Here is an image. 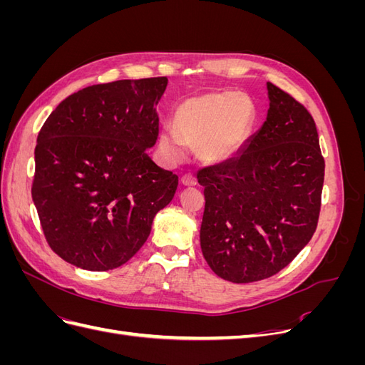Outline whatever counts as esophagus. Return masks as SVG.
Returning a JSON list of instances; mask_svg holds the SVG:
<instances>
[{
  "instance_id": "1",
  "label": "esophagus",
  "mask_w": 365,
  "mask_h": 365,
  "mask_svg": "<svg viewBox=\"0 0 365 365\" xmlns=\"http://www.w3.org/2000/svg\"><path fill=\"white\" fill-rule=\"evenodd\" d=\"M181 182L185 187H193V185H196V178H195L192 173H185V175H182Z\"/></svg>"
}]
</instances>
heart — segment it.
<instances>
[{
    "mask_svg": "<svg viewBox=\"0 0 365 365\" xmlns=\"http://www.w3.org/2000/svg\"><path fill=\"white\" fill-rule=\"evenodd\" d=\"M251 120V103L240 93L192 97L176 108L175 128L161 130L158 146L170 163L184 160L187 146H197V153L207 163H222L244 145Z\"/></svg>",
    "mask_w": 365,
    "mask_h": 365,
    "instance_id": "obj_1",
    "label": "heart"
}]
</instances>
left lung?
Wrapping results in <instances>:
<instances>
[{"label":"left lung","instance_id":"1","mask_svg":"<svg viewBox=\"0 0 365 365\" xmlns=\"http://www.w3.org/2000/svg\"><path fill=\"white\" fill-rule=\"evenodd\" d=\"M269 109L236 157L197 172L205 208L201 250L220 279H268L312 239L324 182V158L312 115L267 83Z\"/></svg>","mask_w":365,"mask_h":365}]
</instances>
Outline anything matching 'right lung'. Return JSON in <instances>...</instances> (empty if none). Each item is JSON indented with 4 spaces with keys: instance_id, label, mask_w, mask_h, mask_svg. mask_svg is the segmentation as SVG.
<instances>
[{
    "instance_id": "right-lung-1",
    "label": "right lung",
    "mask_w": 365,
    "mask_h": 365,
    "mask_svg": "<svg viewBox=\"0 0 365 365\" xmlns=\"http://www.w3.org/2000/svg\"><path fill=\"white\" fill-rule=\"evenodd\" d=\"M168 77L115 81L68 96L41 128L31 197L50 248L109 271L145 245L178 176L152 161Z\"/></svg>"
}]
</instances>
